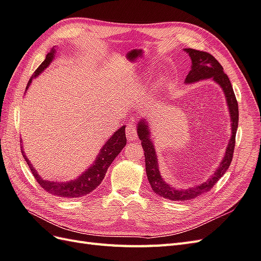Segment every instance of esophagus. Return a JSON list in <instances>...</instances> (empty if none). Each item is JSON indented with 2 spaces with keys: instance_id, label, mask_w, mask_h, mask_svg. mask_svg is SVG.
Instances as JSON below:
<instances>
[{
  "instance_id": "34e87169",
  "label": "esophagus",
  "mask_w": 261,
  "mask_h": 261,
  "mask_svg": "<svg viewBox=\"0 0 261 261\" xmlns=\"http://www.w3.org/2000/svg\"><path fill=\"white\" fill-rule=\"evenodd\" d=\"M125 132H126V139L129 140V141H137V130H136V126L133 123H128L126 124V129H125Z\"/></svg>"
}]
</instances>
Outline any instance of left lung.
<instances>
[{
    "label": "left lung",
    "instance_id": "obj_1",
    "mask_svg": "<svg viewBox=\"0 0 261 261\" xmlns=\"http://www.w3.org/2000/svg\"><path fill=\"white\" fill-rule=\"evenodd\" d=\"M184 51L188 53L192 61L191 70L185 78V84L197 83L199 80L210 78H212L214 82L218 84V86L222 88L224 92L227 107H228L229 110L231 122V136L222 162L219 163V166L216 169V171L214 172V174L207 179L205 183L192 186V188L188 189H176L175 186L169 185L161 176V173H160L159 170L158 155L155 153L154 143H153L151 138L150 124L146 122L145 119L140 120L137 125V130L139 139L140 141H141L142 148L144 150L146 176H148L153 192L156 193L159 196L171 200L194 199L195 197L208 192L213 186L217 183L218 179L225 174L227 170H228L231 163L233 148H235L236 142V132L238 128V103L235 97V93H233L232 90L231 83L229 82L228 76L224 72V68L222 65L216 61L215 57L206 51H200L193 48H185Z\"/></svg>",
    "mask_w": 261,
    "mask_h": 261
}]
</instances>
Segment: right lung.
<instances>
[{
	"label": "right lung",
	"instance_id": "obj_1",
	"mask_svg": "<svg viewBox=\"0 0 261 261\" xmlns=\"http://www.w3.org/2000/svg\"><path fill=\"white\" fill-rule=\"evenodd\" d=\"M55 55H56V49L53 48L50 53H48V54L46 55L45 61L39 65L38 68L35 70L34 75H33L32 78L30 79L26 89H29L32 80L36 78L39 73H42L50 65V63L54 61ZM124 130H125V125H122L121 128H119L115 133H113L108 141H107L103 144L102 148L100 149L99 154L97 155L96 160L93 161V163L89 166V168L85 172H83L77 178L70 179L68 182L47 181V179L42 178L39 176L34 166L32 165L28 156L25 155L23 146H21L22 154L25 159V161L28 162L29 168L31 169L37 183L41 185L46 192L50 193L53 195H57L59 197H66V198L82 197L89 194V193H91L96 188H98L100 183L102 182V179L107 173V170H108L110 164L125 146L126 138H125Z\"/></svg>",
	"mask_w": 261,
	"mask_h": 261
}]
</instances>
